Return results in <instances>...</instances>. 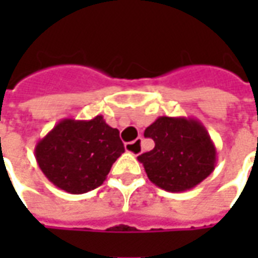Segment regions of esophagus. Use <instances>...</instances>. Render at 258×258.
<instances>
[{"instance_id":"obj_1","label":"esophagus","mask_w":258,"mask_h":258,"mask_svg":"<svg viewBox=\"0 0 258 258\" xmlns=\"http://www.w3.org/2000/svg\"><path fill=\"white\" fill-rule=\"evenodd\" d=\"M124 149H126V152L138 156V155L142 152V141L141 139H136L134 142H127V144H124Z\"/></svg>"}]
</instances>
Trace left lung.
<instances>
[{
    "label": "left lung",
    "instance_id": "left-lung-1",
    "mask_svg": "<svg viewBox=\"0 0 258 258\" xmlns=\"http://www.w3.org/2000/svg\"><path fill=\"white\" fill-rule=\"evenodd\" d=\"M155 148L139 155L149 181L168 192H183L201 183L215 168L217 149L194 117L161 116L145 129Z\"/></svg>",
    "mask_w": 258,
    "mask_h": 258
}]
</instances>
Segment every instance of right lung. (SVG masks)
Instances as JSON below:
<instances>
[{"instance_id":"add662e5","label":"right lung","mask_w":258,"mask_h":258,"mask_svg":"<svg viewBox=\"0 0 258 258\" xmlns=\"http://www.w3.org/2000/svg\"><path fill=\"white\" fill-rule=\"evenodd\" d=\"M34 152L50 182L66 192L85 194L104 182L124 146L119 131L97 114L90 120H60L37 142Z\"/></svg>"}]
</instances>
